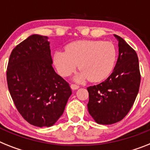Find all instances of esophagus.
I'll return each mask as SVG.
<instances>
[{"label": "esophagus", "instance_id": "34e87169", "mask_svg": "<svg viewBox=\"0 0 150 150\" xmlns=\"http://www.w3.org/2000/svg\"><path fill=\"white\" fill-rule=\"evenodd\" d=\"M70 87H71V89H72V90H77V89L79 88V86H78V85H76V84L72 83L71 85H70Z\"/></svg>", "mask_w": 150, "mask_h": 150}]
</instances>
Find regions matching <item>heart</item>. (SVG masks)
Returning a JSON list of instances; mask_svg holds the SVG:
<instances>
[{"label": "heart", "mask_w": 150, "mask_h": 150, "mask_svg": "<svg viewBox=\"0 0 150 150\" xmlns=\"http://www.w3.org/2000/svg\"><path fill=\"white\" fill-rule=\"evenodd\" d=\"M117 60L114 44L101 40H77L68 44L65 50H57L54 63L58 74L68 76L77 67L80 70L74 76L76 82L90 79L100 81L110 74Z\"/></svg>", "instance_id": "1"}]
</instances>
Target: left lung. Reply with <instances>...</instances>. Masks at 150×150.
<instances>
[{
  "mask_svg": "<svg viewBox=\"0 0 150 150\" xmlns=\"http://www.w3.org/2000/svg\"><path fill=\"white\" fill-rule=\"evenodd\" d=\"M119 57L112 74L106 80L87 87L88 111L98 124L110 125L122 120L129 112L140 85L138 57L119 36Z\"/></svg>",
  "mask_w": 150,
  "mask_h": 150,
  "instance_id": "obj_1",
  "label": "left lung"
}]
</instances>
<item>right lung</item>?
Returning <instances> with one entry per match:
<instances>
[{
    "mask_svg": "<svg viewBox=\"0 0 150 150\" xmlns=\"http://www.w3.org/2000/svg\"><path fill=\"white\" fill-rule=\"evenodd\" d=\"M50 42L33 34L11 52L7 81L16 108L35 127H51L63 114L72 94L66 80L52 66Z\"/></svg>",
    "mask_w": 150,
    "mask_h": 150,
    "instance_id": "right-lung-1",
    "label": "right lung"
}]
</instances>
